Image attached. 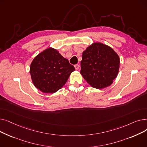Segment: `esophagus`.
<instances>
[{
	"label": "esophagus",
	"instance_id": "obj_1",
	"mask_svg": "<svg viewBox=\"0 0 147 147\" xmlns=\"http://www.w3.org/2000/svg\"><path fill=\"white\" fill-rule=\"evenodd\" d=\"M74 67H75L76 69H77V70H78V69H79V65L78 64H76V65H74Z\"/></svg>",
	"mask_w": 147,
	"mask_h": 147
}]
</instances>
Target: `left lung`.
Here are the masks:
<instances>
[{
	"label": "left lung",
	"instance_id": "1",
	"mask_svg": "<svg viewBox=\"0 0 147 147\" xmlns=\"http://www.w3.org/2000/svg\"><path fill=\"white\" fill-rule=\"evenodd\" d=\"M120 63L118 54L110 46L94 42L82 53L80 74L92 87L101 89L117 78Z\"/></svg>",
	"mask_w": 147,
	"mask_h": 147
}]
</instances>
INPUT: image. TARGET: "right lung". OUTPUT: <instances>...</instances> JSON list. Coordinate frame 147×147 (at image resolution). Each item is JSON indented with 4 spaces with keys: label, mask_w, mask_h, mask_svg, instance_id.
Instances as JSON below:
<instances>
[{
    "label": "right lung",
    "mask_w": 147,
    "mask_h": 147,
    "mask_svg": "<svg viewBox=\"0 0 147 147\" xmlns=\"http://www.w3.org/2000/svg\"><path fill=\"white\" fill-rule=\"evenodd\" d=\"M74 70L68 60L53 48H48L38 53L30 67L34 86L46 94H53L63 88Z\"/></svg>",
    "instance_id": "1"
}]
</instances>
